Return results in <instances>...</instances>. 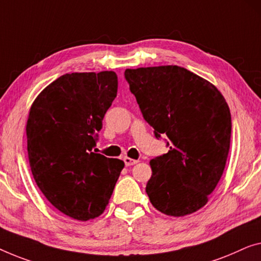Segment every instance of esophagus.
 <instances>
[{
  "mask_svg": "<svg viewBox=\"0 0 261 261\" xmlns=\"http://www.w3.org/2000/svg\"><path fill=\"white\" fill-rule=\"evenodd\" d=\"M124 163H125L126 166H131V165L137 164L138 161H136V159H132L130 157H124Z\"/></svg>",
  "mask_w": 261,
  "mask_h": 261,
  "instance_id": "esophagus-1",
  "label": "esophagus"
}]
</instances>
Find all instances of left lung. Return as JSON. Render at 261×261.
Here are the masks:
<instances>
[{
    "label": "left lung",
    "mask_w": 261,
    "mask_h": 261,
    "mask_svg": "<svg viewBox=\"0 0 261 261\" xmlns=\"http://www.w3.org/2000/svg\"><path fill=\"white\" fill-rule=\"evenodd\" d=\"M144 119L155 138L166 136L169 152L150 161L151 204L182 217L206 205L223 176L231 142V112L220 91L178 65L126 69Z\"/></svg>",
    "instance_id": "8db88e82"
}]
</instances>
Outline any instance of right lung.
Masks as SVG:
<instances>
[{
    "instance_id": "right-lung-1",
    "label": "right lung",
    "mask_w": 261,
    "mask_h": 261,
    "mask_svg": "<svg viewBox=\"0 0 261 261\" xmlns=\"http://www.w3.org/2000/svg\"><path fill=\"white\" fill-rule=\"evenodd\" d=\"M117 88L114 71L65 73L30 108L25 130L34 179L53 206L76 220L102 215L124 168L120 159L92 152Z\"/></svg>"
}]
</instances>
